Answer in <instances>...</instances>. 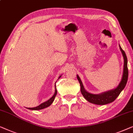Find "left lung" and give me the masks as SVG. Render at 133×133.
<instances>
[{"mask_svg": "<svg viewBox=\"0 0 133 133\" xmlns=\"http://www.w3.org/2000/svg\"><path fill=\"white\" fill-rule=\"evenodd\" d=\"M119 48H120L121 51L122 52L123 59H124V64H123V71L122 79H121L118 86L116 89L102 93L101 94H92V93H89L85 90L79 76L78 75H76L77 76V79L80 84L81 92L82 95H83V96L84 97L85 99L87 101L90 102V103L96 105H105L111 103V102H113L117 98V97L119 96L121 91L125 88V85H126L127 81H128V67H127V62H128V61H127L126 54H125V52L123 51L120 45H119Z\"/></svg>", "mask_w": 133, "mask_h": 133, "instance_id": "8db88e82", "label": "left lung"}]
</instances>
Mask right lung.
<instances>
[{"label":"right lung","instance_id":"obj_1","mask_svg":"<svg viewBox=\"0 0 133 133\" xmlns=\"http://www.w3.org/2000/svg\"><path fill=\"white\" fill-rule=\"evenodd\" d=\"M61 76H59L58 79L59 78H61ZM57 83V82H56ZM55 86V93H54V94L52 97H51L47 101L43 102V103L41 104L40 105H39L37 107H33V108H27L29 110H42V109H43V108H45L46 107H48L49 106H50V105L52 104V102L54 101V99H55L56 95H57V89H56V85Z\"/></svg>","mask_w":133,"mask_h":133}]
</instances>
